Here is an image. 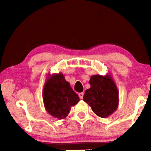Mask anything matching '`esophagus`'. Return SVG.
Listing matches in <instances>:
<instances>
[{
	"instance_id": "obj_1",
	"label": "esophagus",
	"mask_w": 151,
	"mask_h": 151,
	"mask_svg": "<svg viewBox=\"0 0 151 151\" xmlns=\"http://www.w3.org/2000/svg\"><path fill=\"white\" fill-rule=\"evenodd\" d=\"M78 96H79V98L80 99H82V98H83V96H84V93H80L78 94Z\"/></svg>"
}]
</instances>
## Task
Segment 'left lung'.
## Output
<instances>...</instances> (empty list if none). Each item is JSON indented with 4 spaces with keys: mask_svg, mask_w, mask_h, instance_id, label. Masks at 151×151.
<instances>
[{
    "mask_svg": "<svg viewBox=\"0 0 151 151\" xmlns=\"http://www.w3.org/2000/svg\"><path fill=\"white\" fill-rule=\"evenodd\" d=\"M91 87L84 93L83 100L98 116L105 118L117 110L119 93L111 75L91 76Z\"/></svg>",
    "mask_w": 151,
    "mask_h": 151,
    "instance_id": "obj_1",
    "label": "left lung"
}]
</instances>
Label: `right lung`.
Returning a JSON list of instances; mask_svg holds the SVG:
<instances>
[{
  "label": "right lung",
  "instance_id": "add662e5",
  "mask_svg": "<svg viewBox=\"0 0 151 151\" xmlns=\"http://www.w3.org/2000/svg\"><path fill=\"white\" fill-rule=\"evenodd\" d=\"M42 98L46 111L59 119L67 117L71 107L80 101L79 97L62 73L48 74L43 88Z\"/></svg>",
  "mask_w": 151,
  "mask_h": 151
}]
</instances>
